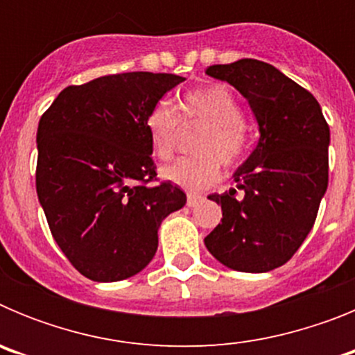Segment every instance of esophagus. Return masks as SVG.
<instances>
[{
  "mask_svg": "<svg viewBox=\"0 0 355 355\" xmlns=\"http://www.w3.org/2000/svg\"><path fill=\"white\" fill-rule=\"evenodd\" d=\"M202 200H205V197L199 196V193H188V197H187V205L190 206V208H196V206H197V205H200V202H202Z\"/></svg>",
  "mask_w": 355,
  "mask_h": 355,
  "instance_id": "34e87169",
  "label": "esophagus"
}]
</instances>
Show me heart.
Masks as SVG:
<instances>
[{
    "mask_svg": "<svg viewBox=\"0 0 355 355\" xmlns=\"http://www.w3.org/2000/svg\"><path fill=\"white\" fill-rule=\"evenodd\" d=\"M181 124H205L193 149L199 155L184 156L162 168L163 180L199 192L211 187L225 167H236L247 158L250 135L243 124V112L236 96L222 83L190 90L180 101V115L167 103H156L146 115L150 149L158 158H171L178 144Z\"/></svg>",
    "mask_w": 355,
    "mask_h": 355,
    "instance_id": "b5f03b06",
    "label": "heart"
}]
</instances>
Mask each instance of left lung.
Returning <instances> with one entry per match:
<instances>
[{
	"label": "left lung",
	"instance_id": "left-lung-1",
	"mask_svg": "<svg viewBox=\"0 0 355 355\" xmlns=\"http://www.w3.org/2000/svg\"><path fill=\"white\" fill-rule=\"evenodd\" d=\"M206 74L240 90L261 137L234 172L241 197L234 188L208 197L222 208V220L205 243L233 270H274L290 261L316 220L329 183V124L313 94L266 62L241 58L209 65Z\"/></svg>",
	"mask_w": 355,
	"mask_h": 355
}]
</instances>
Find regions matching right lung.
<instances>
[{
  "instance_id": "right-lung-1",
  "label": "right lung",
  "mask_w": 355,
  "mask_h": 355,
  "mask_svg": "<svg viewBox=\"0 0 355 355\" xmlns=\"http://www.w3.org/2000/svg\"><path fill=\"white\" fill-rule=\"evenodd\" d=\"M183 76L122 72L71 85L37 130V196L71 265L97 283L139 274L158 249L159 222L187 196L156 185L146 115Z\"/></svg>"
}]
</instances>
